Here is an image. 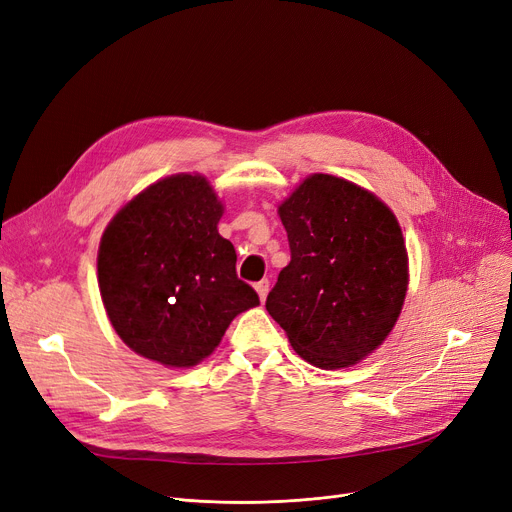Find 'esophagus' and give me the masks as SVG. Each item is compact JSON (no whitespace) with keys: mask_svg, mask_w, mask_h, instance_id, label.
Listing matches in <instances>:
<instances>
[{"mask_svg":"<svg viewBox=\"0 0 512 512\" xmlns=\"http://www.w3.org/2000/svg\"><path fill=\"white\" fill-rule=\"evenodd\" d=\"M255 290H257V294H259V299H261V303L265 301V297H267V292H270V280H261V282H257L255 284Z\"/></svg>","mask_w":512,"mask_h":512,"instance_id":"esophagus-1","label":"esophagus"}]
</instances>
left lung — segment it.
I'll return each mask as SVG.
<instances>
[{
	"label": "left lung",
	"instance_id": "obj_1",
	"mask_svg": "<svg viewBox=\"0 0 512 512\" xmlns=\"http://www.w3.org/2000/svg\"><path fill=\"white\" fill-rule=\"evenodd\" d=\"M290 263L265 309L321 369L355 365L392 332L409 286L396 215L365 188L311 174L278 207Z\"/></svg>",
	"mask_w": 512,
	"mask_h": 512
}]
</instances>
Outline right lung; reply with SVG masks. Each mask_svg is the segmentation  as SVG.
Returning <instances> with one entry per match:
<instances>
[{
    "instance_id": "obj_1",
    "label": "right lung",
    "mask_w": 512,
    "mask_h": 512,
    "mask_svg": "<svg viewBox=\"0 0 512 512\" xmlns=\"http://www.w3.org/2000/svg\"><path fill=\"white\" fill-rule=\"evenodd\" d=\"M224 205L207 178L174 174L147 186L107 224L97 253L103 307L134 353L193 367L220 344L230 321L259 305L236 276L222 238Z\"/></svg>"
}]
</instances>
